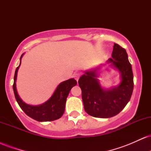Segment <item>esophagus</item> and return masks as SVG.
<instances>
[{
    "mask_svg": "<svg viewBox=\"0 0 151 151\" xmlns=\"http://www.w3.org/2000/svg\"><path fill=\"white\" fill-rule=\"evenodd\" d=\"M79 77H80V74H79V73L74 74V78L76 79V80H77V81H78V80H79Z\"/></svg>",
    "mask_w": 151,
    "mask_h": 151,
    "instance_id": "1",
    "label": "esophagus"
}]
</instances>
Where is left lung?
Segmentation results:
<instances>
[{
  "mask_svg": "<svg viewBox=\"0 0 151 151\" xmlns=\"http://www.w3.org/2000/svg\"><path fill=\"white\" fill-rule=\"evenodd\" d=\"M107 63L120 74V82L116 86L105 89L99 80V70L101 66L87 70L79 78L84 108L91 116L113 117L119 114L130 101L133 90L132 67L128 59L126 50L114 44L111 58Z\"/></svg>",
  "mask_w": 151,
  "mask_h": 151,
  "instance_id": "1",
  "label": "left lung"
}]
</instances>
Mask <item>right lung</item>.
I'll list each match as a JSON object with an SVG mask.
<instances>
[{"label":"right lung","instance_id":"obj_1","mask_svg":"<svg viewBox=\"0 0 151 151\" xmlns=\"http://www.w3.org/2000/svg\"><path fill=\"white\" fill-rule=\"evenodd\" d=\"M22 54L20 59V65L15 70L13 83V91L15 97L20 108L28 116L37 121H52L60 119L63 115L65 109L67 98L71 89L77 84V81L72 78L62 81L57 86L52 95L47 101L40 105H30L26 104L18 95L16 88V80L18 69L21 64Z\"/></svg>","mask_w":151,"mask_h":151}]
</instances>
